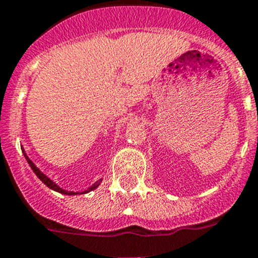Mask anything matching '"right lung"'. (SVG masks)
<instances>
[{
    "label": "right lung",
    "instance_id": "right-lung-1",
    "mask_svg": "<svg viewBox=\"0 0 258 258\" xmlns=\"http://www.w3.org/2000/svg\"><path fill=\"white\" fill-rule=\"evenodd\" d=\"M22 152H23V154H24V157H26L27 162H28V165H30V166H31V169L33 170V172H35V174H36V176H37V178H39L40 180H41V182L46 185V187H49V188H50V189H53V191H55V192H59V194H62V195H69V196H71V195H78V194H79V192L66 191V189H62L61 187H58V185L55 184V183L53 182V180H51L50 178H48V176H46L45 174H44V172L40 171L39 167H36L35 163H33L32 161H31L30 158H28V156H27V153H26V152H24V149H22ZM101 182H102V179H100V180H97V182H96L95 184L91 185V187H89L88 189H86V191H83L82 194H88V192L93 191V189H96V188H97L98 185H100V183H101Z\"/></svg>",
    "mask_w": 258,
    "mask_h": 258
}]
</instances>
